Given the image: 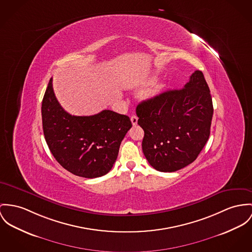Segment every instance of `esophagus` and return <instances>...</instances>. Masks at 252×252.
Masks as SVG:
<instances>
[{"label":"esophagus","mask_w":252,"mask_h":252,"mask_svg":"<svg viewBox=\"0 0 252 252\" xmlns=\"http://www.w3.org/2000/svg\"><path fill=\"white\" fill-rule=\"evenodd\" d=\"M130 120H131V123H132L133 126L137 125V123H138V117L136 116V115H132V116L130 117Z\"/></svg>","instance_id":"esophagus-1"}]
</instances>
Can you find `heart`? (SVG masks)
Instances as JSON below:
<instances>
[{"label":"heart","instance_id":"obj_1","mask_svg":"<svg viewBox=\"0 0 252 252\" xmlns=\"http://www.w3.org/2000/svg\"><path fill=\"white\" fill-rule=\"evenodd\" d=\"M152 80H154V78H152ZM161 91H162V86L161 85H157L153 90H151V92L149 93V97H157L161 93Z\"/></svg>","mask_w":252,"mask_h":252}]
</instances>
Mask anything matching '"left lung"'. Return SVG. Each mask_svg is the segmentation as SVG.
<instances>
[{
    "label": "left lung",
    "instance_id": "8db88e82",
    "mask_svg": "<svg viewBox=\"0 0 252 252\" xmlns=\"http://www.w3.org/2000/svg\"><path fill=\"white\" fill-rule=\"evenodd\" d=\"M213 110L201 71H194L183 88L139 103L138 125L145 132L142 150L151 166L172 173L194 162L208 141Z\"/></svg>",
    "mask_w": 252,
    "mask_h": 252
}]
</instances>
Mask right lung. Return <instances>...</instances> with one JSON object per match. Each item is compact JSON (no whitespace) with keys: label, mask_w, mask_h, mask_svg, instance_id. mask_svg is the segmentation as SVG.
Segmentation results:
<instances>
[{"label":"right lung","mask_w":252,"mask_h":252,"mask_svg":"<svg viewBox=\"0 0 252 252\" xmlns=\"http://www.w3.org/2000/svg\"><path fill=\"white\" fill-rule=\"evenodd\" d=\"M43 132L51 153L68 172L95 178L113 167L120 145L132 126L130 119L111 110L73 116L56 97L51 78L42 101Z\"/></svg>","instance_id":"1"}]
</instances>
